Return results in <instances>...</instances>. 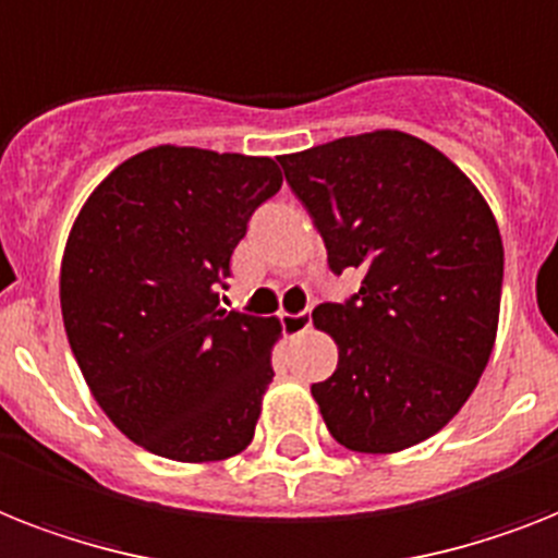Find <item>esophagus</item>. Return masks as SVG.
Listing matches in <instances>:
<instances>
[{"mask_svg": "<svg viewBox=\"0 0 558 558\" xmlns=\"http://www.w3.org/2000/svg\"><path fill=\"white\" fill-rule=\"evenodd\" d=\"M310 324H312L310 310L298 312V315H289V312H283V315H280V326H283V335H289V338L306 332V329H310Z\"/></svg>", "mask_w": 558, "mask_h": 558, "instance_id": "1", "label": "esophagus"}]
</instances>
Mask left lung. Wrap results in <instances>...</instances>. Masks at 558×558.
I'll return each instance as SVG.
<instances>
[{"instance_id":"8db88e82","label":"left lung","mask_w":558,"mask_h":558,"mask_svg":"<svg viewBox=\"0 0 558 558\" xmlns=\"http://www.w3.org/2000/svg\"><path fill=\"white\" fill-rule=\"evenodd\" d=\"M347 303L312 324L338 343L332 378L312 384L326 427L355 452H398L464 407L499 329L505 248L464 171L404 131H369L278 157Z\"/></svg>"}]
</instances>
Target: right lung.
<instances>
[{"label": "right lung", "mask_w": 558, "mask_h": 558, "mask_svg": "<svg viewBox=\"0 0 558 558\" xmlns=\"http://www.w3.org/2000/svg\"><path fill=\"white\" fill-rule=\"evenodd\" d=\"M271 157L157 146L120 162L68 234L59 303L90 396L143 450L223 461L255 438L278 318L220 306Z\"/></svg>", "instance_id": "add662e5"}]
</instances>
